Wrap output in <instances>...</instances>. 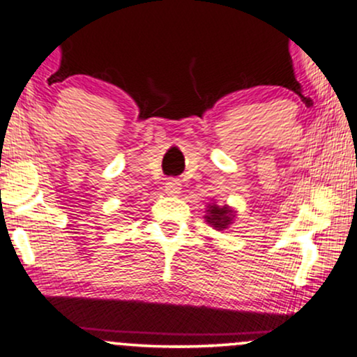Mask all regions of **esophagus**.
<instances>
[{
    "instance_id": "34e87169",
    "label": "esophagus",
    "mask_w": 357,
    "mask_h": 357,
    "mask_svg": "<svg viewBox=\"0 0 357 357\" xmlns=\"http://www.w3.org/2000/svg\"><path fill=\"white\" fill-rule=\"evenodd\" d=\"M165 188L169 195H179V192H181V181H179L178 178H169L166 181Z\"/></svg>"
}]
</instances>
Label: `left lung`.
Instances as JSON below:
<instances>
[{"instance_id": "obj_1", "label": "left lung", "mask_w": 357, "mask_h": 357, "mask_svg": "<svg viewBox=\"0 0 357 357\" xmlns=\"http://www.w3.org/2000/svg\"><path fill=\"white\" fill-rule=\"evenodd\" d=\"M233 210L230 206H218V204H210L206 210V218L208 223L211 225L213 228H216V230H225V228H228V225H231L233 221Z\"/></svg>"}]
</instances>
